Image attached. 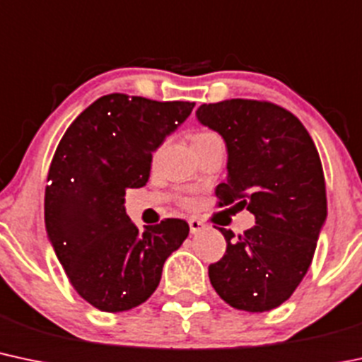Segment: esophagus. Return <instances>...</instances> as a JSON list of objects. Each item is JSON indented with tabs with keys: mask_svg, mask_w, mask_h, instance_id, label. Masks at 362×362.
<instances>
[{
	"mask_svg": "<svg viewBox=\"0 0 362 362\" xmlns=\"http://www.w3.org/2000/svg\"><path fill=\"white\" fill-rule=\"evenodd\" d=\"M189 226H190V233H199L206 228V223L202 220H199V218H190Z\"/></svg>",
	"mask_w": 362,
	"mask_h": 362,
	"instance_id": "34e87169",
	"label": "esophagus"
}]
</instances>
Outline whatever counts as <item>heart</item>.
Returning a JSON list of instances; mask_svg holds the SVG:
<instances>
[{"label": "heart", "mask_w": 362, "mask_h": 362, "mask_svg": "<svg viewBox=\"0 0 362 362\" xmlns=\"http://www.w3.org/2000/svg\"><path fill=\"white\" fill-rule=\"evenodd\" d=\"M214 136H216V134L211 132V130H201V132H197L196 136H194V141H201V139H208V137H214Z\"/></svg>", "instance_id": "obj_1"}]
</instances>
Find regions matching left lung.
<instances>
[{
	"label": "left lung",
	"instance_id": "1",
	"mask_svg": "<svg viewBox=\"0 0 362 362\" xmlns=\"http://www.w3.org/2000/svg\"><path fill=\"white\" fill-rule=\"evenodd\" d=\"M202 125L228 149V177L214 190L218 208H247L256 225L235 237L220 228L226 251L209 280L232 308L272 311L299 287L327 220L323 166L296 115L269 101L226 99L201 105Z\"/></svg>",
	"mask_w": 362,
	"mask_h": 362
}]
</instances>
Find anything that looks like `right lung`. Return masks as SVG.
I'll return each mask as SVG.
<instances>
[{"mask_svg": "<svg viewBox=\"0 0 362 362\" xmlns=\"http://www.w3.org/2000/svg\"><path fill=\"white\" fill-rule=\"evenodd\" d=\"M196 103L113 93L96 99L63 134L47 172V237L82 299L105 313L146 303L166 257L187 239L185 220L139 230L125 190L146 185L153 153Z\"/></svg>", "mask_w": 362, "mask_h": 362, "instance_id": "1", "label": "right lung"}]
</instances>
